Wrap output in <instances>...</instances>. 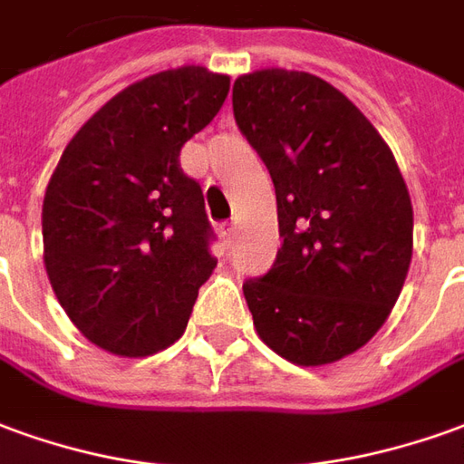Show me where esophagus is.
Instances as JSON below:
<instances>
[{
    "instance_id": "obj_1",
    "label": "esophagus",
    "mask_w": 464,
    "mask_h": 464,
    "mask_svg": "<svg viewBox=\"0 0 464 464\" xmlns=\"http://www.w3.org/2000/svg\"><path fill=\"white\" fill-rule=\"evenodd\" d=\"M218 233H221L223 243H231L233 241V223H221V226H218Z\"/></svg>"
}]
</instances>
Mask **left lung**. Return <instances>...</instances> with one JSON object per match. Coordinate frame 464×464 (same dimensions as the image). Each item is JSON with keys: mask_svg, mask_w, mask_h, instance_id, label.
Listing matches in <instances>:
<instances>
[{"mask_svg": "<svg viewBox=\"0 0 464 464\" xmlns=\"http://www.w3.org/2000/svg\"><path fill=\"white\" fill-rule=\"evenodd\" d=\"M233 115L271 173L284 238L268 274L243 284L256 332L294 364H332L400 299L414 226L404 178L374 125L316 74H241Z\"/></svg>", "mask_w": 464, "mask_h": 464, "instance_id": "1", "label": "left lung"}]
</instances>
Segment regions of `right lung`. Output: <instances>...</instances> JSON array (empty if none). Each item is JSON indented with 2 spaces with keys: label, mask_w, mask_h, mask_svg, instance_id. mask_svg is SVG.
Instances as JSON below:
<instances>
[{
  "label": "right lung",
  "mask_w": 464,
  "mask_h": 464,
  "mask_svg": "<svg viewBox=\"0 0 464 464\" xmlns=\"http://www.w3.org/2000/svg\"><path fill=\"white\" fill-rule=\"evenodd\" d=\"M228 74L186 64L105 102L64 148L42 203L44 268L100 349L148 356L183 336L216 268L200 186L180 148L218 115Z\"/></svg>",
  "instance_id": "right-lung-1"
}]
</instances>
